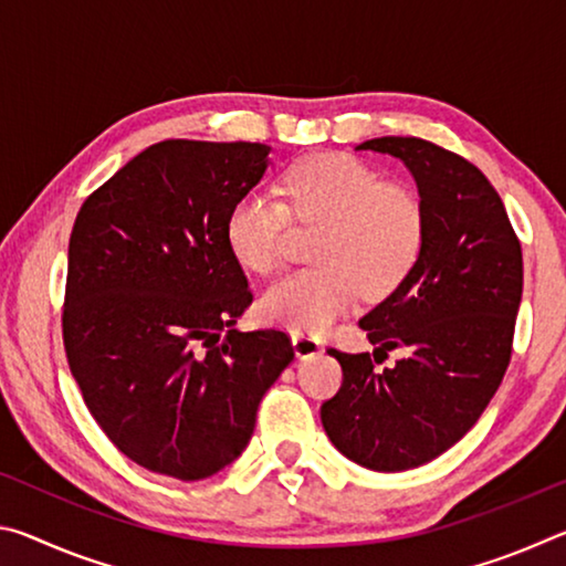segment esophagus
I'll return each instance as SVG.
<instances>
[{
    "label": "esophagus",
    "instance_id": "esophagus-1",
    "mask_svg": "<svg viewBox=\"0 0 566 566\" xmlns=\"http://www.w3.org/2000/svg\"><path fill=\"white\" fill-rule=\"evenodd\" d=\"M292 344H294V354L300 359L319 357V354L324 352L322 342L317 337H306V334H296V337H292Z\"/></svg>",
    "mask_w": 566,
    "mask_h": 566
}]
</instances>
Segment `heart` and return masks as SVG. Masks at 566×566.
I'll return each instance as SVG.
<instances>
[{
    "label": "heart",
    "instance_id": "b5f03b06",
    "mask_svg": "<svg viewBox=\"0 0 566 566\" xmlns=\"http://www.w3.org/2000/svg\"><path fill=\"white\" fill-rule=\"evenodd\" d=\"M286 205L247 191L229 207L224 234L247 270L270 274L284 256L290 212L324 224L314 270L284 274L262 296V317L300 334H319L352 310L364 290L387 294L415 266L424 242V214L405 189L387 187L375 169L347 155H322L284 177Z\"/></svg>",
    "mask_w": 566,
    "mask_h": 566
}]
</instances>
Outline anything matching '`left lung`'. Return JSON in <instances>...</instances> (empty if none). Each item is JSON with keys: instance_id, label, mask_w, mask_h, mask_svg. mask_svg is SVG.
Masks as SVG:
<instances>
[{"instance_id": "obj_1", "label": "left lung", "mask_w": 566, "mask_h": 566, "mask_svg": "<svg viewBox=\"0 0 566 566\" xmlns=\"http://www.w3.org/2000/svg\"><path fill=\"white\" fill-rule=\"evenodd\" d=\"M357 149L409 169L424 242L397 290L359 319L375 360L391 348L406 359L377 370L369 352L329 349L344 381L322 405V424L352 462L405 472L454 447L500 389L522 302V247L496 189L467 159L417 137Z\"/></svg>"}]
</instances>
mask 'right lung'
<instances>
[{"instance_id":"obj_1","label":"right lung","mask_w":566,"mask_h":566,"mask_svg":"<svg viewBox=\"0 0 566 566\" xmlns=\"http://www.w3.org/2000/svg\"><path fill=\"white\" fill-rule=\"evenodd\" d=\"M270 155L260 142H159L76 214L66 359L104 434L149 472L197 482L232 464L294 359L284 332L234 329L252 292L224 222Z\"/></svg>"}]
</instances>
